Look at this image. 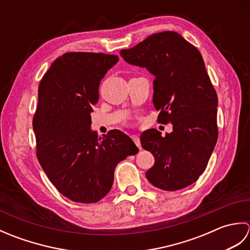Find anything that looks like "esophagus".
Returning <instances> with one entry per match:
<instances>
[{
  "label": "esophagus",
  "mask_w": 250,
  "mask_h": 250,
  "mask_svg": "<svg viewBox=\"0 0 250 250\" xmlns=\"http://www.w3.org/2000/svg\"><path fill=\"white\" fill-rule=\"evenodd\" d=\"M132 140L135 143V145L139 147V149H142V146H141V141H140V137L137 135H132Z\"/></svg>",
  "instance_id": "obj_1"
}]
</instances>
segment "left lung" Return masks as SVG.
I'll return each mask as SVG.
<instances>
[{
	"label": "left lung",
	"mask_w": 250,
	"mask_h": 250,
	"mask_svg": "<svg viewBox=\"0 0 250 250\" xmlns=\"http://www.w3.org/2000/svg\"><path fill=\"white\" fill-rule=\"evenodd\" d=\"M120 55L155 75L152 102L158 121L173 125L166 136L156 129L141 135L142 147L155 157L147 179L167 191L187 187L205 171L218 139V99L203 58L174 31L149 35Z\"/></svg>",
	"instance_id": "8db88e82"
}]
</instances>
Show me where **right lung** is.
Segmentation results:
<instances>
[{"label":"right lung","mask_w":250,"mask_h":250,"mask_svg":"<svg viewBox=\"0 0 250 250\" xmlns=\"http://www.w3.org/2000/svg\"><path fill=\"white\" fill-rule=\"evenodd\" d=\"M118 60L102 52H66L40 83L33 117L37 160L58 191L78 203L103 199L113 186L117 164L139 152L119 130L103 140L90 130L101 79Z\"/></svg>","instance_id":"1"}]
</instances>
